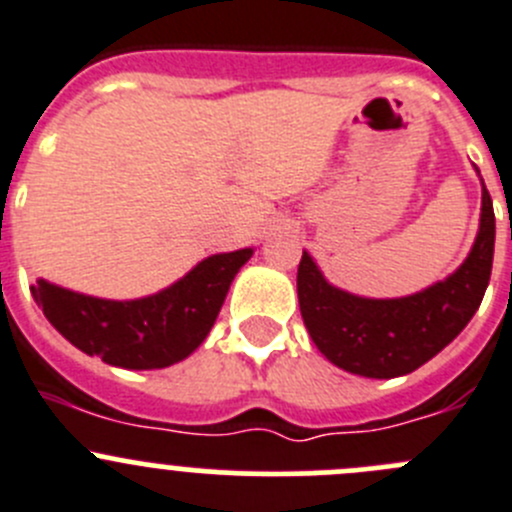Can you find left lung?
<instances>
[{
	"mask_svg": "<svg viewBox=\"0 0 512 512\" xmlns=\"http://www.w3.org/2000/svg\"><path fill=\"white\" fill-rule=\"evenodd\" d=\"M495 251V213L483 186V216L465 264L440 284L405 299H362L334 289L304 251L296 274L304 324L337 367L374 379L415 372L447 347L478 311Z\"/></svg>",
	"mask_w": 512,
	"mask_h": 512,
	"instance_id": "1",
	"label": "left lung"
}]
</instances>
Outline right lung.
<instances>
[{
  "instance_id": "1",
  "label": "right lung",
  "mask_w": 512,
  "mask_h": 512,
  "mask_svg": "<svg viewBox=\"0 0 512 512\" xmlns=\"http://www.w3.org/2000/svg\"><path fill=\"white\" fill-rule=\"evenodd\" d=\"M251 253H218L170 289L138 301L95 299L42 279L32 286V296L57 332L90 357L97 354L123 369H160L201 347L233 276Z\"/></svg>"
}]
</instances>
